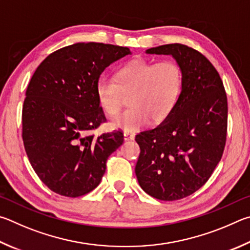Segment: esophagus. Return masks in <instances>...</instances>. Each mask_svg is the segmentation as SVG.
<instances>
[{"mask_svg":"<svg viewBox=\"0 0 250 250\" xmlns=\"http://www.w3.org/2000/svg\"><path fill=\"white\" fill-rule=\"evenodd\" d=\"M124 138L125 141H133L135 138V134L132 132H124Z\"/></svg>","mask_w":250,"mask_h":250,"instance_id":"1","label":"esophagus"}]
</instances>
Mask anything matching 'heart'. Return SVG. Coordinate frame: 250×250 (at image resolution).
I'll use <instances>...</instances> for the list:
<instances>
[{"label":"heart","instance_id":"heart-1","mask_svg":"<svg viewBox=\"0 0 250 250\" xmlns=\"http://www.w3.org/2000/svg\"><path fill=\"white\" fill-rule=\"evenodd\" d=\"M183 86V73L177 62L135 59L122 64L114 79L100 77L95 94L101 108L109 116L120 111L124 95L129 108L111 121L113 127L129 132L164 122L176 108Z\"/></svg>","mask_w":250,"mask_h":250}]
</instances>
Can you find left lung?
<instances>
[{
	"instance_id": "8db88e82",
	"label": "left lung",
	"mask_w": 250,
	"mask_h": 250,
	"mask_svg": "<svg viewBox=\"0 0 250 250\" xmlns=\"http://www.w3.org/2000/svg\"><path fill=\"white\" fill-rule=\"evenodd\" d=\"M171 55L183 73L176 108L157 127L136 135L135 172L142 189L161 201L180 200L205 185L220 163L227 135V96L207 57L182 43L150 48Z\"/></svg>"
}]
</instances>
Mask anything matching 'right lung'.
Masks as SVG:
<instances>
[{"mask_svg":"<svg viewBox=\"0 0 250 250\" xmlns=\"http://www.w3.org/2000/svg\"><path fill=\"white\" fill-rule=\"evenodd\" d=\"M127 47L78 42L38 65L26 90L21 137L35 172L51 191L78 198L100 185L106 160L124 142L121 129L92 133L106 122L95 83Z\"/></svg>","mask_w":250,"mask_h":250,"instance_id":"obj_1","label":"right lung"}]
</instances>
